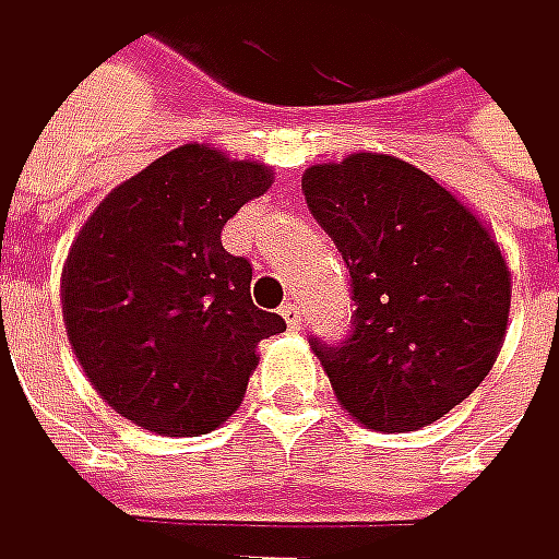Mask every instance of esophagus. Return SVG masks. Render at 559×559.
Listing matches in <instances>:
<instances>
[{
	"mask_svg": "<svg viewBox=\"0 0 559 559\" xmlns=\"http://www.w3.org/2000/svg\"><path fill=\"white\" fill-rule=\"evenodd\" d=\"M282 318H285V324H288V328H301V308H298L295 301L282 305Z\"/></svg>",
	"mask_w": 559,
	"mask_h": 559,
	"instance_id": "34e87169",
	"label": "esophagus"
}]
</instances>
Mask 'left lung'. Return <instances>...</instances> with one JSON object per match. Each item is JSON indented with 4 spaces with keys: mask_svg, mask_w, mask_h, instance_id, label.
Returning <instances> with one entry per match:
<instances>
[{
    "mask_svg": "<svg viewBox=\"0 0 559 559\" xmlns=\"http://www.w3.org/2000/svg\"><path fill=\"white\" fill-rule=\"evenodd\" d=\"M301 191L350 271L357 305L344 344L311 341L337 404L384 433L441 420L503 347L510 267L493 231L397 155L311 165Z\"/></svg>",
    "mask_w": 559,
    "mask_h": 559,
    "instance_id": "obj_1",
    "label": "left lung"
}]
</instances>
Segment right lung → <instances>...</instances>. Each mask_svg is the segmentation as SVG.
Returning a JSON list of instances; mask_svg holds the SVG:
<instances>
[{
  "mask_svg": "<svg viewBox=\"0 0 559 559\" xmlns=\"http://www.w3.org/2000/svg\"><path fill=\"white\" fill-rule=\"evenodd\" d=\"M264 162L191 142L115 185L62 267L69 344L98 397L142 430L198 437L245 401L258 341L285 318L251 305L225 222L271 188Z\"/></svg>",
  "mask_w": 559,
  "mask_h": 559,
  "instance_id": "right-lung-1",
  "label": "right lung"
}]
</instances>
